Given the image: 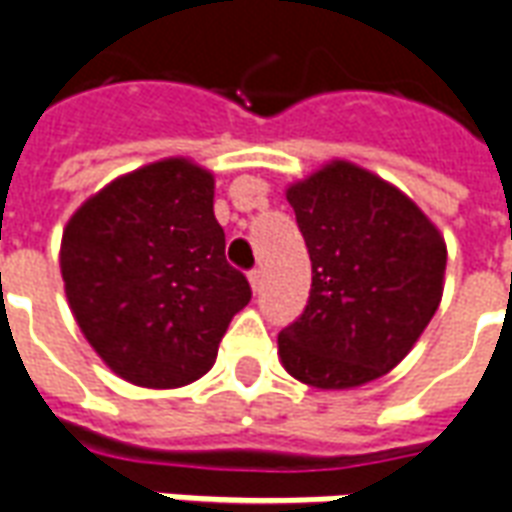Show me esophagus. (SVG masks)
<instances>
[{
  "label": "esophagus",
  "mask_w": 512,
  "mask_h": 512,
  "mask_svg": "<svg viewBox=\"0 0 512 512\" xmlns=\"http://www.w3.org/2000/svg\"><path fill=\"white\" fill-rule=\"evenodd\" d=\"M248 281L250 286H253V292H259V289H262V270H250Z\"/></svg>",
  "instance_id": "obj_1"
}]
</instances>
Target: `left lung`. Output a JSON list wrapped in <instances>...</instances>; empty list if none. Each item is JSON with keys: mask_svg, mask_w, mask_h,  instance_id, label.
Instances as JSON below:
<instances>
[{"mask_svg": "<svg viewBox=\"0 0 512 512\" xmlns=\"http://www.w3.org/2000/svg\"><path fill=\"white\" fill-rule=\"evenodd\" d=\"M311 259L303 314L278 333L286 372L314 389H355L400 364L433 320L447 245L408 195L331 162L286 190Z\"/></svg>", "mask_w": 512, "mask_h": 512, "instance_id": "left-lung-1", "label": "left lung"}]
</instances>
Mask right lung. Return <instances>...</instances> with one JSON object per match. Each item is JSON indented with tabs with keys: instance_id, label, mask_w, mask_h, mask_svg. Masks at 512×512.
<instances>
[{
	"instance_id": "right-lung-1",
	"label": "right lung",
	"mask_w": 512,
	"mask_h": 512,
	"mask_svg": "<svg viewBox=\"0 0 512 512\" xmlns=\"http://www.w3.org/2000/svg\"><path fill=\"white\" fill-rule=\"evenodd\" d=\"M79 328L115 375L176 389L215 364L250 284L226 262L215 179L165 159L107 184L79 206L60 248Z\"/></svg>"
}]
</instances>
